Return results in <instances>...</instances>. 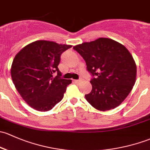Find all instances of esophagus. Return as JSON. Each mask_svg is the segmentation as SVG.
<instances>
[{"instance_id":"esophagus-1","label":"esophagus","mask_w":150,"mask_h":150,"mask_svg":"<svg viewBox=\"0 0 150 150\" xmlns=\"http://www.w3.org/2000/svg\"><path fill=\"white\" fill-rule=\"evenodd\" d=\"M73 82L75 83H80V80H73Z\"/></svg>"}]
</instances>
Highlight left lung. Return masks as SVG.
<instances>
[{"label":"left lung","mask_w":150,"mask_h":150,"mask_svg":"<svg viewBox=\"0 0 150 150\" xmlns=\"http://www.w3.org/2000/svg\"><path fill=\"white\" fill-rule=\"evenodd\" d=\"M83 57L92 75V91L85 96L99 111L119 106L134 86L137 65L124 45L108 38H98L73 47Z\"/></svg>","instance_id":"left-lung-1"}]
</instances>
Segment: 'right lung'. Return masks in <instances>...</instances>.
Returning a JSON list of instances; mask_svg holds the SVG:
<instances>
[{
  "label": "right lung",
  "instance_id": "obj_1",
  "mask_svg": "<svg viewBox=\"0 0 150 150\" xmlns=\"http://www.w3.org/2000/svg\"><path fill=\"white\" fill-rule=\"evenodd\" d=\"M70 47L39 40L26 45L15 56L11 69L13 83L31 108L47 111L61 101L72 80L62 79L57 66L62 53Z\"/></svg>",
  "mask_w": 150,
  "mask_h": 150
}]
</instances>
